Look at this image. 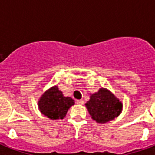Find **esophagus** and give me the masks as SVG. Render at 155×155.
Segmentation results:
<instances>
[{
	"label": "esophagus",
	"instance_id": "esophagus-1",
	"mask_svg": "<svg viewBox=\"0 0 155 155\" xmlns=\"http://www.w3.org/2000/svg\"><path fill=\"white\" fill-rule=\"evenodd\" d=\"M77 103L78 104V105H84V101H83V100H78V101H77Z\"/></svg>",
	"mask_w": 155,
	"mask_h": 155
}]
</instances>
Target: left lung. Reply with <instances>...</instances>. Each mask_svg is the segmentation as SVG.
Segmentation results:
<instances>
[{"instance_id": "left-lung-1", "label": "left lung", "mask_w": 155, "mask_h": 155, "mask_svg": "<svg viewBox=\"0 0 155 155\" xmlns=\"http://www.w3.org/2000/svg\"><path fill=\"white\" fill-rule=\"evenodd\" d=\"M91 118L98 124H105L116 118L121 113L123 104L106 88H100L91 94L85 104Z\"/></svg>"}]
</instances>
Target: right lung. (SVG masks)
Instances as JSON below:
<instances>
[{
	"label": "right lung",
	"instance_id": "1",
	"mask_svg": "<svg viewBox=\"0 0 155 155\" xmlns=\"http://www.w3.org/2000/svg\"><path fill=\"white\" fill-rule=\"evenodd\" d=\"M73 105L74 100L71 97H64L57 86H53L45 91L38 102L42 114L53 120L64 119Z\"/></svg>",
	"mask_w": 155,
	"mask_h": 155
}]
</instances>
